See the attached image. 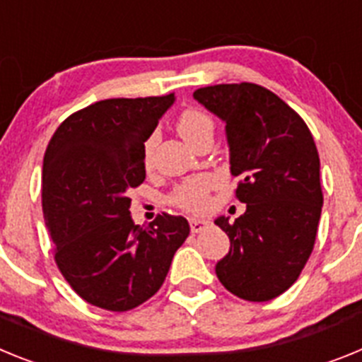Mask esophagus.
I'll list each match as a JSON object with an SVG mask.
<instances>
[{"instance_id":"obj_1","label":"esophagus","mask_w":362,"mask_h":362,"mask_svg":"<svg viewBox=\"0 0 362 362\" xmlns=\"http://www.w3.org/2000/svg\"><path fill=\"white\" fill-rule=\"evenodd\" d=\"M209 221L206 219H199V217H190V228L192 232L197 233V232H203L204 228H209Z\"/></svg>"}]
</instances>
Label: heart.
<instances>
[{
    "mask_svg": "<svg viewBox=\"0 0 362 362\" xmlns=\"http://www.w3.org/2000/svg\"><path fill=\"white\" fill-rule=\"evenodd\" d=\"M177 132L181 134V137H183L188 145H194L203 136H212L214 121L203 110L188 108V110H185L179 116ZM156 141H158L156 136H150L145 141L143 159H145L146 166L152 165V153L153 148H156ZM210 188H212V179L206 177V175L188 179V181H185L183 185H179L172 192L170 201L174 204H177L179 209L187 210V212H201V210L206 209V197H209Z\"/></svg>",
    "mask_w": 362,
    "mask_h": 362,
    "instance_id": "1",
    "label": "heart"
}]
</instances>
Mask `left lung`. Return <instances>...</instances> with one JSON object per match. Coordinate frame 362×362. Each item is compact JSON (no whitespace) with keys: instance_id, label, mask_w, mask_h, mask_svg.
<instances>
[{"instance_id":"left-lung-1","label":"left lung","mask_w":362,"mask_h":362,"mask_svg":"<svg viewBox=\"0 0 362 362\" xmlns=\"http://www.w3.org/2000/svg\"><path fill=\"white\" fill-rule=\"evenodd\" d=\"M194 99L225 123L235 196L246 203L233 223L214 221L230 239L216 274L233 296L270 300L296 283L317 235L322 192L313 137L297 112L254 83L204 86Z\"/></svg>"}]
</instances>
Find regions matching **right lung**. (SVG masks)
<instances>
[{
  "instance_id": "1",
  "label": "right lung",
  "mask_w": 362,
  "mask_h": 362,
  "mask_svg": "<svg viewBox=\"0 0 362 362\" xmlns=\"http://www.w3.org/2000/svg\"><path fill=\"white\" fill-rule=\"evenodd\" d=\"M175 95L103 99L66 117L43 159V217L56 263L79 297L110 312L143 305L161 288L190 233L183 216H130V188L145 181V141Z\"/></svg>"
}]
</instances>
